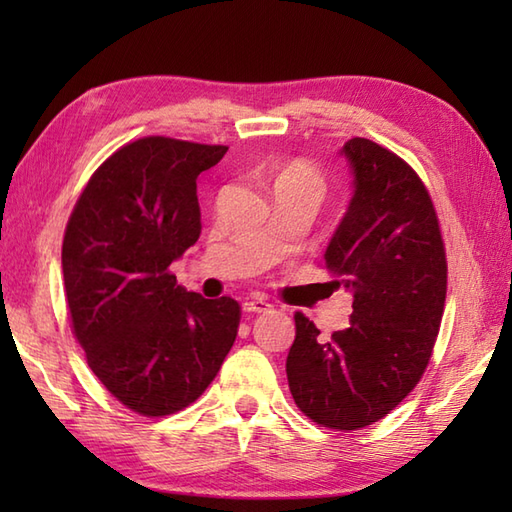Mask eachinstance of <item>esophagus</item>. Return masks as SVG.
Masks as SVG:
<instances>
[{
	"label": "esophagus",
	"mask_w": 512,
	"mask_h": 512,
	"mask_svg": "<svg viewBox=\"0 0 512 512\" xmlns=\"http://www.w3.org/2000/svg\"><path fill=\"white\" fill-rule=\"evenodd\" d=\"M242 308H244V312H268V310H273V303L264 297H246Z\"/></svg>",
	"instance_id": "obj_1"
}]
</instances>
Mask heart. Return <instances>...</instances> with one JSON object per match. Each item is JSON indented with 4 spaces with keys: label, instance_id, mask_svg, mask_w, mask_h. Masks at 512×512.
<instances>
[{
    "label": "heart",
    "instance_id": "obj_1",
    "mask_svg": "<svg viewBox=\"0 0 512 512\" xmlns=\"http://www.w3.org/2000/svg\"><path fill=\"white\" fill-rule=\"evenodd\" d=\"M275 184H303V187H312L319 191L321 178L317 171L306 165V162H290V165L279 171Z\"/></svg>",
    "mask_w": 512,
    "mask_h": 512
}]
</instances>
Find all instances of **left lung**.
<instances>
[{"mask_svg":"<svg viewBox=\"0 0 512 512\" xmlns=\"http://www.w3.org/2000/svg\"><path fill=\"white\" fill-rule=\"evenodd\" d=\"M352 200L325 248L334 288L354 297L345 330L319 339L295 314L286 358L290 394L310 420L354 431L418 385L447 299V259L436 209L418 173L367 138L347 140Z\"/></svg>","mask_w":512,"mask_h":512,"instance_id":"1","label":"left lung"}]
</instances>
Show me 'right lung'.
<instances>
[{
    "instance_id": "right-lung-1",
    "label": "right lung",
    "mask_w": 512,
    "mask_h": 512,
    "mask_svg": "<svg viewBox=\"0 0 512 512\" xmlns=\"http://www.w3.org/2000/svg\"><path fill=\"white\" fill-rule=\"evenodd\" d=\"M224 145L149 136L96 169L65 228L74 336L101 383L143 416L184 409L220 372L239 325L231 297L178 286L169 266L198 242V176Z\"/></svg>"
}]
</instances>
